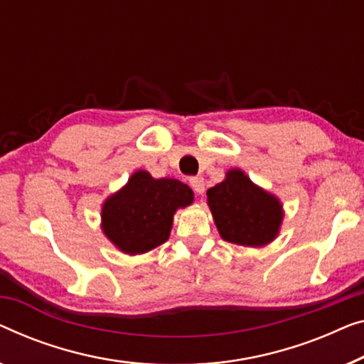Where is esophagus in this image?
<instances>
[{
    "instance_id": "esophagus-1",
    "label": "esophagus",
    "mask_w": 364,
    "mask_h": 364,
    "mask_svg": "<svg viewBox=\"0 0 364 364\" xmlns=\"http://www.w3.org/2000/svg\"><path fill=\"white\" fill-rule=\"evenodd\" d=\"M191 186L198 195H202L205 192V181L202 177H192L191 178Z\"/></svg>"
}]
</instances>
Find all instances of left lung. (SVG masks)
<instances>
[{
    "mask_svg": "<svg viewBox=\"0 0 364 364\" xmlns=\"http://www.w3.org/2000/svg\"><path fill=\"white\" fill-rule=\"evenodd\" d=\"M207 203L220 236L228 243L264 247L281 231V200L236 167L226 171L223 181L208 188Z\"/></svg>",
    "mask_w": 364,
    "mask_h": 364,
    "instance_id": "8db88e82",
    "label": "left lung"
}]
</instances>
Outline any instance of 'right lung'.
Segmentation results:
<instances>
[{
  "instance_id": "add662e5",
  "label": "right lung",
  "mask_w": 364,
  "mask_h": 364,
  "mask_svg": "<svg viewBox=\"0 0 364 364\" xmlns=\"http://www.w3.org/2000/svg\"><path fill=\"white\" fill-rule=\"evenodd\" d=\"M193 203L192 188L177 178H154L147 171L131 173L102 205V231L117 250L144 255L171 236L173 215Z\"/></svg>"
}]
</instances>
